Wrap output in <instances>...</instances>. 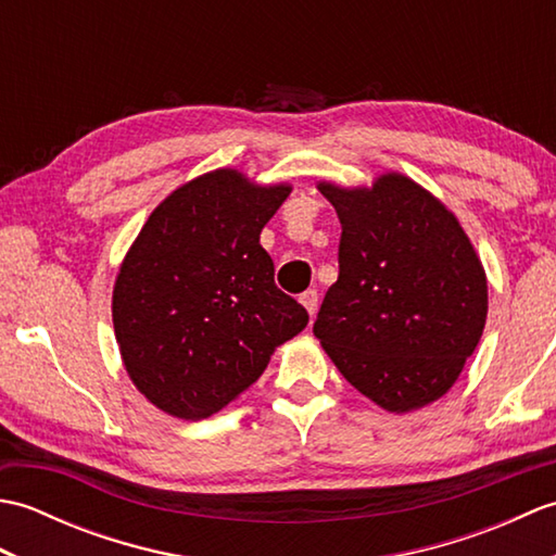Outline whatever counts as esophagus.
Segmentation results:
<instances>
[{"instance_id":"1","label":"esophagus","mask_w":556,"mask_h":556,"mask_svg":"<svg viewBox=\"0 0 556 556\" xmlns=\"http://www.w3.org/2000/svg\"><path fill=\"white\" fill-rule=\"evenodd\" d=\"M317 301H320V296H317L315 289H308V291L301 293V303L305 305V311H308L311 315L317 313Z\"/></svg>"}]
</instances>
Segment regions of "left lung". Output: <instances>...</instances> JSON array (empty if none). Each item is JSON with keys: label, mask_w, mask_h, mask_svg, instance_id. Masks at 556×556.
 Returning a JSON list of instances; mask_svg holds the SVG:
<instances>
[{"label": "left lung", "mask_w": 556, "mask_h": 556, "mask_svg": "<svg viewBox=\"0 0 556 556\" xmlns=\"http://www.w3.org/2000/svg\"><path fill=\"white\" fill-rule=\"evenodd\" d=\"M341 222L339 279L313 325L339 372L392 413L432 404L485 329L488 279L458 219L404 174L323 181Z\"/></svg>", "instance_id": "1"}]
</instances>
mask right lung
Wrapping results in <instances>:
<instances>
[{
	"label": "right lung",
	"mask_w": 556,
	"mask_h": 556,
	"mask_svg": "<svg viewBox=\"0 0 556 556\" xmlns=\"http://www.w3.org/2000/svg\"><path fill=\"white\" fill-rule=\"evenodd\" d=\"M289 193L287 184L257 186L236 169L203 174L152 210L126 253L114 334L138 392L169 416L222 410L308 325L260 245Z\"/></svg>",
	"instance_id": "obj_1"
}]
</instances>
